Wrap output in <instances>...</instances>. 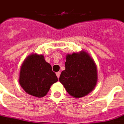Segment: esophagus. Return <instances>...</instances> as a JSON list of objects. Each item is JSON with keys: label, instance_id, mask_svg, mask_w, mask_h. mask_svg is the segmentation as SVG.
Wrapping results in <instances>:
<instances>
[{"label": "esophagus", "instance_id": "34e87169", "mask_svg": "<svg viewBox=\"0 0 124 124\" xmlns=\"http://www.w3.org/2000/svg\"><path fill=\"white\" fill-rule=\"evenodd\" d=\"M60 74H61L60 72H57L56 73V76H57V77L58 78H59V76H60Z\"/></svg>", "mask_w": 124, "mask_h": 124}]
</instances>
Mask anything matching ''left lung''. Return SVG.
Listing matches in <instances>:
<instances>
[{"label": "left lung", "mask_w": 124, "mask_h": 124, "mask_svg": "<svg viewBox=\"0 0 124 124\" xmlns=\"http://www.w3.org/2000/svg\"><path fill=\"white\" fill-rule=\"evenodd\" d=\"M65 70L62 71L59 81L67 93L74 98L88 94L96 85L97 69L91 56L85 52L67 55Z\"/></svg>", "instance_id": "left-lung-1"}]
</instances>
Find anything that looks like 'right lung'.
I'll list each match as a JSON object with an SVG mask.
<instances>
[{"mask_svg":"<svg viewBox=\"0 0 124 124\" xmlns=\"http://www.w3.org/2000/svg\"><path fill=\"white\" fill-rule=\"evenodd\" d=\"M57 80L51 65L46 62L43 55H29L21 66L19 83L26 93L31 96H45L50 86Z\"/></svg>","mask_w":124,"mask_h":124,"instance_id":"1","label":"right lung"}]
</instances>
